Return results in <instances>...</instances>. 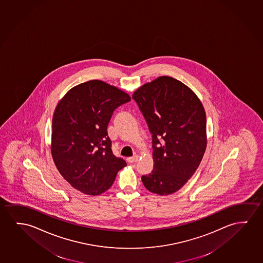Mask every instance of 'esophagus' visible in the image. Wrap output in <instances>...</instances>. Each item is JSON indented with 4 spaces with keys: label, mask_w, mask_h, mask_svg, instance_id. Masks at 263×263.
Wrapping results in <instances>:
<instances>
[{
    "label": "esophagus",
    "mask_w": 263,
    "mask_h": 263,
    "mask_svg": "<svg viewBox=\"0 0 263 263\" xmlns=\"http://www.w3.org/2000/svg\"><path fill=\"white\" fill-rule=\"evenodd\" d=\"M138 159H139V156L138 155H134L133 157L127 158V161L129 162V163H134V162L138 161Z\"/></svg>",
    "instance_id": "1"
}]
</instances>
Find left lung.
<instances>
[{
	"label": "left lung",
	"mask_w": 263,
	"mask_h": 263,
	"mask_svg": "<svg viewBox=\"0 0 263 263\" xmlns=\"http://www.w3.org/2000/svg\"><path fill=\"white\" fill-rule=\"evenodd\" d=\"M152 134L154 170L142 176L152 193L170 195L186 184L206 147V113L196 93L170 77H160L132 97Z\"/></svg>",
	"instance_id": "1"
}]
</instances>
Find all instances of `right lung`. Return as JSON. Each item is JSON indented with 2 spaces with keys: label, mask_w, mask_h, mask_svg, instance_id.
Returning <instances> with one entry per match:
<instances>
[{
  "label": "right lung",
  "mask_w": 263,
  "mask_h": 263,
  "mask_svg": "<svg viewBox=\"0 0 263 263\" xmlns=\"http://www.w3.org/2000/svg\"><path fill=\"white\" fill-rule=\"evenodd\" d=\"M130 97L100 80L70 89L58 103L52 122L51 152L57 170L76 190L104 193L126 166L111 149L107 125L118 106Z\"/></svg>",
  "instance_id": "obj_1"
}]
</instances>
